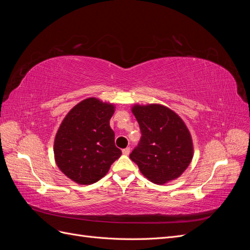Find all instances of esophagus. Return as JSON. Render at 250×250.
Returning <instances> with one entry per match:
<instances>
[{
    "label": "esophagus",
    "mask_w": 250,
    "mask_h": 250,
    "mask_svg": "<svg viewBox=\"0 0 250 250\" xmlns=\"http://www.w3.org/2000/svg\"><path fill=\"white\" fill-rule=\"evenodd\" d=\"M122 152H123V154H124V155H128V154L130 153V148H129V147H127V148L123 149V150H122Z\"/></svg>",
    "instance_id": "obj_1"
}]
</instances>
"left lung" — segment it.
<instances>
[{
    "mask_svg": "<svg viewBox=\"0 0 250 250\" xmlns=\"http://www.w3.org/2000/svg\"><path fill=\"white\" fill-rule=\"evenodd\" d=\"M142 137L129 157L145 177L166 184L179 177L193 158V143L184 121L160 104L134 105Z\"/></svg>",
    "mask_w": 250,
    "mask_h": 250,
    "instance_id": "1",
    "label": "left lung"
}]
</instances>
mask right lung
Listing matches in <instances>:
<instances>
[{
    "instance_id": "1",
    "label": "right lung",
    "mask_w": 250,
    "mask_h": 250,
    "mask_svg": "<svg viewBox=\"0 0 250 250\" xmlns=\"http://www.w3.org/2000/svg\"><path fill=\"white\" fill-rule=\"evenodd\" d=\"M113 112L112 104L88 98L63 119L55 137L54 155L58 168L75 183H97L122 154L109 126Z\"/></svg>"
}]
</instances>
